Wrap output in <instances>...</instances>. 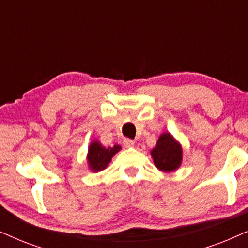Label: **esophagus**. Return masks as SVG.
I'll return each mask as SVG.
<instances>
[{
    "instance_id": "34e87169",
    "label": "esophagus",
    "mask_w": 248,
    "mask_h": 248,
    "mask_svg": "<svg viewBox=\"0 0 248 248\" xmlns=\"http://www.w3.org/2000/svg\"><path fill=\"white\" fill-rule=\"evenodd\" d=\"M123 144L125 148H132V147H134L135 142L133 140H131V139H124Z\"/></svg>"
}]
</instances>
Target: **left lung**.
Wrapping results in <instances>:
<instances>
[{
    "label": "left lung",
    "mask_w": 248,
    "mask_h": 248,
    "mask_svg": "<svg viewBox=\"0 0 248 248\" xmlns=\"http://www.w3.org/2000/svg\"><path fill=\"white\" fill-rule=\"evenodd\" d=\"M150 154L155 166L160 171H175L182 165V145L168 132H165L159 137L157 144L150 151Z\"/></svg>",
    "instance_id": "left-lung-1"
}]
</instances>
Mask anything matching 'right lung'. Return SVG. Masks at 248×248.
Returning <instances> with one entry per match:
<instances>
[{
  "label": "right lung",
  "mask_w": 248,
  "mask_h": 248,
  "mask_svg": "<svg viewBox=\"0 0 248 248\" xmlns=\"http://www.w3.org/2000/svg\"><path fill=\"white\" fill-rule=\"evenodd\" d=\"M122 149L121 145L114 144L113 147H104L99 141H91L88 148L87 160L90 170L93 172L104 170L108 164L111 161V158Z\"/></svg>",
  "instance_id": "add662e5"
}]
</instances>
